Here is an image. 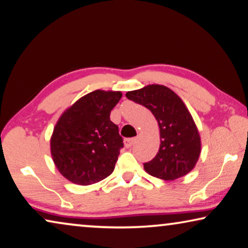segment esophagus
Returning <instances> with one entry per match:
<instances>
[{
	"label": "esophagus",
	"mask_w": 248,
	"mask_h": 248,
	"mask_svg": "<svg viewBox=\"0 0 248 248\" xmlns=\"http://www.w3.org/2000/svg\"><path fill=\"white\" fill-rule=\"evenodd\" d=\"M135 139H126V140H124V146L126 147V148H129V147H132V145L133 144L135 143Z\"/></svg>",
	"instance_id": "1"
}]
</instances>
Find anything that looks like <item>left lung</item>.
<instances>
[{"label":"left lung","instance_id":"8db88e82","mask_svg":"<svg viewBox=\"0 0 248 248\" xmlns=\"http://www.w3.org/2000/svg\"><path fill=\"white\" fill-rule=\"evenodd\" d=\"M128 100L150 109L159 128V150L144 170L152 176L174 181L187 175L199 161L202 142L195 122L178 95L169 87L150 84L126 93Z\"/></svg>","mask_w":248,"mask_h":248}]
</instances>
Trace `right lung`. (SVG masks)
Returning <instances> with one entry per match:
<instances>
[{"label":"right lung","mask_w":248,"mask_h":248,"mask_svg":"<svg viewBox=\"0 0 248 248\" xmlns=\"http://www.w3.org/2000/svg\"><path fill=\"white\" fill-rule=\"evenodd\" d=\"M122 95L120 91H93L60 116L49 146L56 169L66 180L86 186L113 173L123 140L109 114Z\"/></svg>","instance_id":"add662e5"}]
</instances>
